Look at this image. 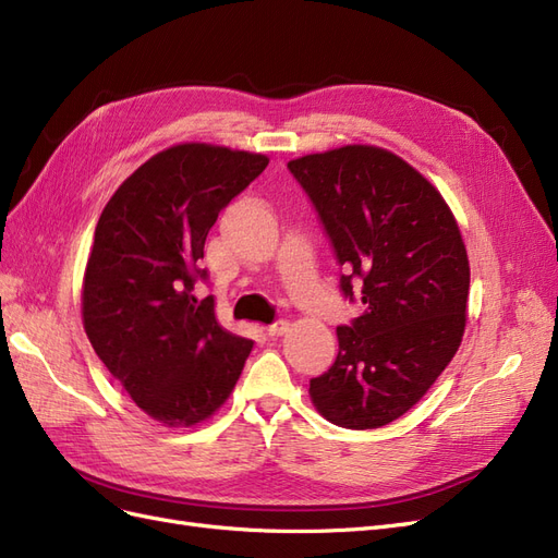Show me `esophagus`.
<instances>
[{"label": "esophagus", "mask_w": 558, "mask_h": 558, "mask_svg": "<svg viewBox=\"0 0 558 558\" xmlns=\"http://www.w3.org/2000/svg\"><path fill=\"white\" fill-rule=\"evenodd\" d=\"M265 330H267V335H269V337H281L286 330H289V320H277V324L267 326Z\"/></svg>", "instance_id": "1"}]
</instances>
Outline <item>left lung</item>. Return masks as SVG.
<instances>
[{
	"label": "left lung",
	"mask_w": 558,
	"mask_h": 558,
	"mask_svg": "<svg viewBox=\"0 0 558 558\" xmlns=\"http://www.w3.org/2000/svg\"><path fill=\"white\" fill-rule=\"evenodd\" d=\"M312 197L363 314L337 328L340 353L310 381L316 412L367 430L391 424L428 393L459 351L470 263L440 191L410 162L373 144H347L289 162Z\"/></svg>",
	"instance_id": "obj_1"
}]
</instances>
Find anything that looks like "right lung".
Instances as JSON below:
<instances>
[{"label":"right lung","instance_id":"1","mask_svg":"<svg viewBox=\"0 0 558 558\" xmlns=\"http://www.w3.org/2000/svg\"><path fill=\"white\" fill-rule=\"evenodd\" d=\"M269 158L205 142L160 150L118 185L95 228L81 316L95 353L160 426L191 428L230 398L253 349L193 286L218 211Z\"/></svg>","mask_w":558,"mask_h":558}]
</instances>
